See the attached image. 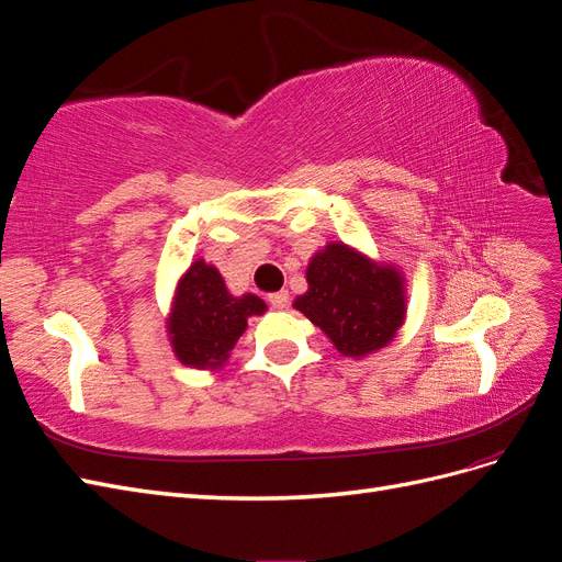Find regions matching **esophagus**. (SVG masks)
Wrapping results in <instances>:
<instances>
[{
	"mask_svg": "<svg viewBox=\"0 0 562 562\" xmlns=\"http://www.w3.org/2000/svg\"><path fill=\"white\" fill-rule=\"evenodd\" d=\"M267 300H269V304H271V307H274V310H285V307H288V291L271 293Z\"/></svg>",
	"mask_w": 562,
	"mask_h": 562,
	"instance_id": "esophagus-1",
	"label": "esophagus"
}]
</instances>
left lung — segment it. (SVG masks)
<instances>
[{
	"label": "left lung",
	"mask_w": 562,
	"mask_h": 562,
	"mask_svg": "<svg viewBox=\"0 0 562 562\" xmlns=\"http://www.w3.org/2000/svg\"><path fill=\"white\" fill-rule=\"evenodd\" d=\"M310 291L293 307L351 359L386 347L405 321V281L342 241L318 250L307 267Z\"/></svg>",
	"instance_id": "8db88e82"
}]
</instances>
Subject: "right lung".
Masks as SVG:
<instances>
[{"label":"right lung","mask_w":562,"mask_h":562,"mask_svg":"<svg viewBox=\"0 0 562 562\" xmlns=\"http://www.w3.org/2000/svg\"><path fill=\"white\" fill-rule=\"evenodd\" d=\"M265 312L267 304L258 295H229L220 271L196 260L178 281L171 316L166 321L168 339L182 366L217 370L229 359L248 318Z\"/></svg>","instance_id":"right-lung-1"}]
</instances>
